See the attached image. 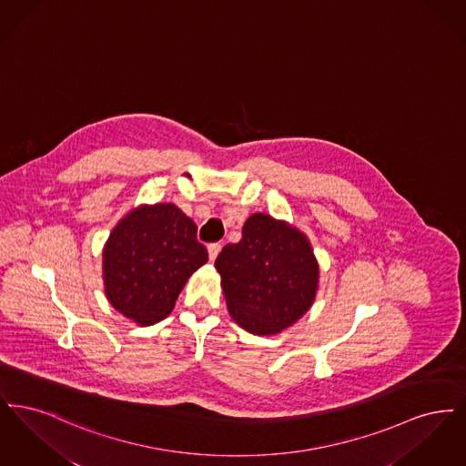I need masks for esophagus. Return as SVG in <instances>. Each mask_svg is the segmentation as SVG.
<instances>
[{
    "label": "esophagus",
    "instance_id": "34e87169",
    "mask_svg": "<svg viewBox=\"0 0 466 466\" xmlns=\"http://www.w3.org/2000/svg\"><path fill=\"white\" fill-rule=\"evenodd\" d=\"M220 249H222V244L220 243H213L208 246V253H209V260H211V262H215V258L218 257Z\"/></svg>",
    "mask_w": 466,
    "mask_h": 466
}]
</instances>
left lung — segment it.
Wrapping results in <instances>:
<instances>
[{"label": "left lung", "mask_w": 466, "mask_h": 466, "mask_svg": "<svg viewBox=\"0 0 466 466\" xmlns=\"http://www.w3.org/2000/svg\"><path fill=\"white\" fill-rule=\"evenodd\" d=\"M234 321L255 335H274L309 310L319 266L309 239L289 223L255 213L243 238L223 246L215 262Z\"/></svg>", "instance_id": "left-lung-1"}]
</instances>
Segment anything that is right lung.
<instances>
[{
  "label": "right lung",
  "instance_id": "add662e5",
  "mask_svg": "<svg viewBox=\"0 0 466 466\" xmlns=\"http://www.w3.org/2000/svg\"><path fill=\"white\" fill-rule=\"evenodd\" d=\"M208 262L198 227L175 204L129 211L103 249L105 293L111 306L137 325L164 319L188 278Z\"/></svg>",
  "mask_w": 466,
  "mask_h": 466
}]
</instances>
